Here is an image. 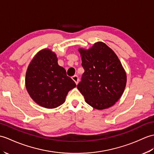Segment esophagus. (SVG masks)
Listing matches in <instances>:
<instances>
[{
    "label": "esophagus",
    "instance_id": "34e87169",
    "mask_svg": "<svg viewBox=\"0 0 154 154\" xmlns=\"http://www.w3.org/2000/svg\"><path fill=\"white\" fill-rule=\"evenodd\" d=\"M72 79L75 81V83H76V85L78 84V82H79V77L77 75H74L72 77Z\"/></svg>",
    "mask_w": 154,
    "mask_h": 154
}]
</instances>
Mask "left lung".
I'll use <instances>...</instances> for the list:
<instances>
[{
	"instance_id": "8db88e82",
	"label": "left lung",
	"mask_w": 154,
	"mask_h": 154,
	"mask_svg": "<svg viewBox=\"0 0 154 154\" xmlns=\"http://www.w3.org/2000/svg\"><path fill=\"white\" fill-rule=\"evenodd\" d=\"M78 51L85 69L78 90L92 108H110L119 100L126 87L127 75L119 59L100 41L87 50L80 48Z\"/></svg>"
}]
</instances>
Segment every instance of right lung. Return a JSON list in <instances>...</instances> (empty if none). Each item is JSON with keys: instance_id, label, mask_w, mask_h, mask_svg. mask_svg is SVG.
I'll return each mask as SVG.
<instances>
[{"instance_id": "1", "label": "right lung", "mask_w": 154, "mask_h": 154, "mask_svg": "<svg viewBox=\"0 0 154 154\" xmlns=\"http://www.w3.org/2000/svg\"><path fill=\"white\" fill-rule=\"evenodd\" d=\"M26 87L33 100L45 108L63 104L68 92L76 84L67 76L66 71L58 63L55 52L45 48L38 52L29 65Z\"/></svg>"}]
</instances>
